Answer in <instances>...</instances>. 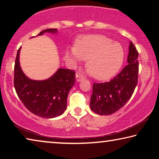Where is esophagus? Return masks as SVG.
<instances>
[{
    "label": "esophagus",
    "mask_w": 159,
    "mask_h": 159,
    "mask_svg": "<svg viewBox=\"0 0 159 159\" xmlns=\"http://www.w3.org/2000/svg\"><path fill=\"white\" fill-rule=\"evenodd\" d=\"M83 79V76H81V75H80V74H76V80L77 82H79V81H80V80H82Z\"/></svg>",
    "instance_id": "esophagus-1"
}]
</instances>
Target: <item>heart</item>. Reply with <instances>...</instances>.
I'll return each mask as SVG.
<instances>
[{
	"mask_svg": "<svg viewBox=\"0 0 159 159\" xmlns=\"http://www.w3.org/2000/svg\"><path fill=\"white\" fill-rule=\"evenodd\" d=\"M74 62L87 60L85 66L98 80L109 79L117 73L123 62L124 51L117 42L103 35H89L78 39L76 47L67 51Z\"/></svg>",
	"mask_w": 159,
	"mask_h": 159,
	"instance_id": "obj_1",
	"label": "heart"
}]
</instances>
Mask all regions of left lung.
Segmentation results:
<instances>
[{"label": "left lung", "instance_id": "obj_1", "mask_svg": "<svg viewBox=\"0 0 159 159\" xmlns=\"http://www.w3.org/2000/svg\"><path fill=\"white\" fill-rule=\"evenodd\" d=\"M138 50L130 41L127 65L110 81L93 84L90 102L93 111L99 115H110L127 103L138 84Z\"/></svg>", "mask_w": 159, "mask_h": 159}]
</instances>
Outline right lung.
Returning a JSON list of instances; mask_svg holds the SVG:
<instances>
[{
  "instance_id": "add662e5",
  "label": "right lung",
  "mask_w": 159,
  "mask_h": 159,
  "mask_svg": "<svg viewBox=\"0 0 159 159\" xmlns=\"http://www.w3.org/2000/svg\"><path fill=\"white\" fill-rule=\"evenodd\" d=\"M57 33V29H48L38 34ZM19 48L14 69V86L19 98L34 114L45 118L57 117L66 109L68 94L75 83V71L59 69L49 79L31 80L23 73L20 64Z\"/></svg>"
}]
</instances>
